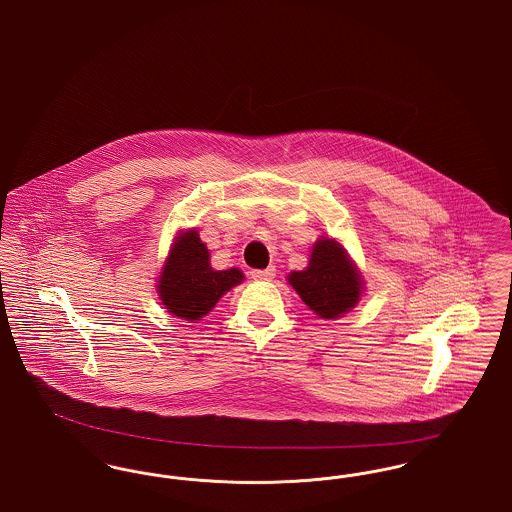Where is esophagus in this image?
Masks as SVG:
<instances>
[{
	"label": "esophagus",
	"instance_id": "1",
	"mask_svg": "<svg viewBox=\"0 0 512 512\" xmlns=\"http://www.w3.org/2000/svg\"><path fill=\"white\" fill-rule=\"evenodd\" d=\"M276 276V268H259V270H251V278L253 280H272Z\"/></svg>",
	"mask_w": 512,
	"mask_h": 512
}]
</instances>
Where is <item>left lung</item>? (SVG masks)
I'll return each mask as SVG.
<instances>
[{
	"label": "left lung",
	"instance_id": "1",
	"mask_svg": "<svg viewBox=\"0 0 512 512\" xmlns=\"http://www.w3.org/2000/svg\"><path fill=\"white\" fill-rule=\"evenodd\" d=\"M288 282L303 303L320 318L336 320L361 301L365 280L347 249L334 238H318L309 265L288 274Z\"/></svg>",
	"mask_w": 512,
	"mask_h": 512
}]
</instances>
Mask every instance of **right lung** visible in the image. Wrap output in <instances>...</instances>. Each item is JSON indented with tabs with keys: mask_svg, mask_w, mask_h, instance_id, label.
I'll return each mask as SVG.
<instances>
[{
	"mask_svg": "<svg viewBox=\"0 0 512 512\" xmlns=\"http://www.w3.org/2000/svg\"><path fill=\"white\" fill-rule=\"evenodd\" d=\"M211 253L195 228L178 230L157 278V293L174 317L197 322L209 315L220 297L244 282L240 268L215 270Z\"/></svg>",
	"mask_w": 512,
	"mask_h": 512,
	"instance_id": "add662e5",
	"label": "right lung"
}]
</instances>
